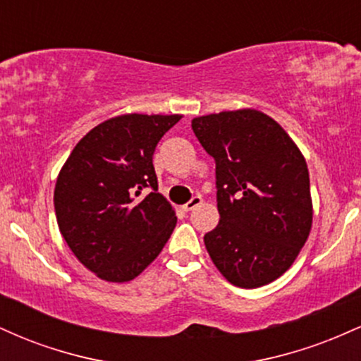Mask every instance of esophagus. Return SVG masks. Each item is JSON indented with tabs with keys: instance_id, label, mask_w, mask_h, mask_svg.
Segmentation results:
<instances>
[{
	"instance_id": "1",
	"label": "esophagus",
	"mask_w": 361,
	"mask_h": 361,
	"mask_svg": "<svg viewBox=\"0 0 361 361\" xmlns=\"http://www.w3.org/2000/svg\"><path fill=\"white\" fill-rule=\"evenodd\" d=\"M202 204H204V198H202L200 195H195L192 200L186 202V204L183 205V210H186V212H190V210L197 209V207H200Z\"/></svg>"
}]
</instances>
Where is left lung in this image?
Returning a JSON list of instances; mask_svg holds the SVG:
<instances>
[{
    "label": "left lung",
    "mask_w": 361,
    "mask_h": 361,
    "mask_svg": "<svg viewBox=\"0 0 361 361\" xmlns=\"http://www.w3.org/2000/svg\"><path fill=\"white\" fill-rule=\"evenodd\" d=\"M215 159L221 221L204 235L227 281L258 288L292 267L312 227L309 169L300 149L267 114L252 109L192 120Z\"/></svg>",
    "instance_id": "8db88e82"
}]
</instances>
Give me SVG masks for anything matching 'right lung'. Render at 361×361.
<instances>
[{
    "label": "right lung",
    "mask_w": 361,
    "mask_h": 361,
    "mask_svg": "<svg viewBox=\"0 0 361 361\" xmlns=\"http://www.w3.org/2000/svg\"><path fill=\"white\" fill-rule=\"evenodd\" d=\"M181 115L127 114L91 128L57 176V226L78 259L105 281L134 280L157 258L176 214L157 192L152 154ZM152 190L144 195L143 190Z\"/></svg>",
    "instance_id": "add662e5"
}]
</instances>
